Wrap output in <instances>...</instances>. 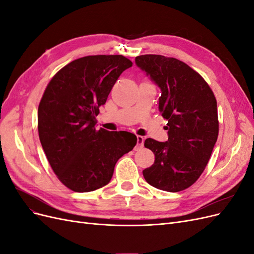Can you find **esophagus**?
<instances>
[{
    "instance_id": "obj_1",
    "label": "esophagus",
    "mask_w": 254,
    "mask_h": 254,
    "mask_svg": "<svg viewBox=\"0 0 254 254\" xmlns=\"http://www.w3.org/2000/svg\"><path fill=\"white\" fill-rule=\"evenodd\" d=\"M136 149L142 148L144 146V137L142 135H136Z\"/></svg>"
}]
</instances>
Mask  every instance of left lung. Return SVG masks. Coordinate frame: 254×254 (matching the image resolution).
<instances>
[{
    "label": "left lung",
    "mask_w": 254,
    "mask_h": 254,
    "mask_svg": "<svg viewBox=\"0 0 254 254\" xmlns=\"http://www.w3.org/2000/svg\"><path fill=\"white\" fill-rule=\"evenodd\" d=\"M161 89L159 110L167 120L168 140L146 139L155 162L143 171L153 188L177 193L194 184L209 162L217 141V102L202 76L183 61L161 55L135 57Z\"/></svg>",
    "instance_id": "8db88e82"
}]
</instances>
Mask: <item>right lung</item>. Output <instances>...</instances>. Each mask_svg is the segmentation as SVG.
Returning a JSON list of instances; mask_svg holds the SVG:
<instances>
[{
	"mask_svg": "<svg viewBox=\"0 0 254 254\" xmlns=\"http://www.w3.org/2000/svg\"><path fill=\"white\" fill-rule=\"evenodd\" d=\"M131 65L123 55L81 57L47 86L38 107V132L52 170L67 189L86 193L105 187L118 160L135 146L133 133L95 128L99 107Z\"/></svg>",
	"mask_w": 254,
	"mask_h": 254,
	"instance_id": "1",
	"label": "right lung"
}]
</instances>
